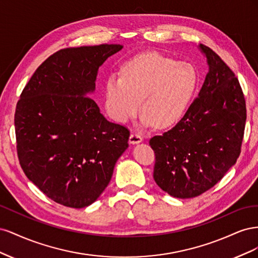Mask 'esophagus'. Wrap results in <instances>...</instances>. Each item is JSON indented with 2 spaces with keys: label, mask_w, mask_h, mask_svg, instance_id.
Returning <instances> with one entry per match:
<instances>
[{
  "label": "esophagus",
  "mask_w": 258,
  "mask_h": 258,
  "mask_svg": "<svg viewBox=\"0 0 258 258\" xmlns=\"http://www.w3.org/2000/svg\"><path fill=\"white\" fill-rule=\"evenodd\" d=\"M143 141L142 136H140L138 134H131L130 138H129V143L130 144H138L141 143Z\"/></svg>",
  "instance_id": "1"
}]
</instances>
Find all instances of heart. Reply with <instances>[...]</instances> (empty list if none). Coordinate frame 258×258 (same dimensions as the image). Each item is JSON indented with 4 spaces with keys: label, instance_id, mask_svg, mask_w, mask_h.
<instances>
[{
    "label": "heart",
    "instance_id": "obj_1",
    "mask_svg": "<svg viewBox=\"0 0 258 258\" xmlns=\"http://www.w3.org/2000/svg\"><path fill=\"white\" fill-rule=\"evenodd\" d=\"M198 82L197 70L188 62L143 52L124 62L120 76L108 77L104 105L111 118L126 123L139 112L141 100L142 126L169 128L185 114Z\"/></svg>",
    "mask_w": 258,
    "mask_h": 258
}]
</instances>
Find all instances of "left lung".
Here are the masks:
<instances>
[{
    "label": "left lung",
    "instance_id": "1",
    "mask_svg": "<svg viewBox=\"0 0 258 258\" xmlns=\"http://www.w3.org/2000/svg\"><path fill=\"white\" fill-rule=\"evenodd\" d=\"M209 72L198 97L175 126L155 136L154 179L175 198L209 190L235 165L243 140L246 107L239 81L217 53L200 44Z\"/></svg>",
    "mask_w": 258,
    "mask_h": 258
}]
</instances>
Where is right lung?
Here are the masks:
<instances>
[{"label": "right lung", "instance_id": "obj_1", "mask_svg": "<svg viewBox=\"0 0 258 258\" xmlns=\"http://www.w3.org/2000/svg\"><path fill=\"white\" fill-rule=\"evenodd\" d=\"M122 45L102 44L54 52L36 69L15 113L17 153L27 177L62 206L95 202L127 150L129 130L108 121L87 97L98 70Z\"/></svg>", "mask_w": 258, "mask_h": 258}]
</instances>
